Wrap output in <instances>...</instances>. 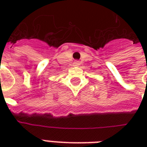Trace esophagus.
Here are the masks:
<instances>
[{
    "mask_svg": "<svg viewBox=\"0 0 147 147\" xmlns=\"http://www.w3.org/2000/svg\"><path fill=\"white\" fill-rule=\"evenodd\" d=\"M79 65H80V61H76L73 63V66H74V67H78Z\"/></svg>",
    "mask_w": 147,
    "mask_h": 147,
    "instance_id": "34e87169",
    "label": "esophagus"
}]
</instances>
